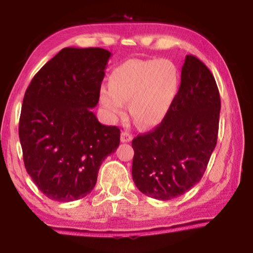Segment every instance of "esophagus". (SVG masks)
Segmentation results:
<instances>
[{
  "label": "esophagus",
  "instance_id": "esophagus-1",
  "mask_svg": "<svg viewBox=\"0 0 253 253\" xmlns=\"http://www.w3.org/2000/svg\"><path fill=\"white\" fill-rule=\"evenodd\" d=\"M121 139H122L123 143H129L132 140V135L129 134L128 131H123L122 136H121Z\"/></svg>",
  "mask_w": 253,
  "mask_h": 253
}]
</instances>
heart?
<instances>
[{
	"label": "heart",
	"instance_id": "1",
	"mask_svg": "<svg viewBox=\"0 0 253 253\" xmlns=\"http://www.w3.org/2000/svg\"><path fill=\"white\" fill-rule=\"evenodd\" d=\"M179 91V72L169 59H130L111 71L99 100L113 121L128 110L142 127H155L169 114Z\"/></svg>",
	"mask_w": 253,
	"mask_h": 253
}]
</instances>
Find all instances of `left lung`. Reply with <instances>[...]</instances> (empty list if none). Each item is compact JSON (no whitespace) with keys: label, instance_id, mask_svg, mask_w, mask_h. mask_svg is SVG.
Here are the masks:
<instances>
[{"label":"left lung","instance_id":"1","mask_svg":"<svg viewBox=\"0 0 253 253\" xmlns=\"http://www.w3.org/2000/svg\"><path fill=\"white\" fill-rule=\"evenodd\" d=\"M220 109L211 71L194 55H186L168 117L153 131L132 139V181L143 194L169 201L201 181L216 146Z\"/></svg>","mask_w":253,"mask_h":253}]
</instances>
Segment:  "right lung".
I'll use <instances>...</instances> for the list:
<instances>
[{"instance_id": "add662e5", "label": "right lung", "mask_w": 253, "mask_h": 253, "mask_svg": "<svg viewBox=\"0 0 253 253\" xmlns=\"http://www.w3.org/2000/svg\"><path fill=\"white\" fill-rule=\"evenodd\" d=\"M111 53L101 48H65L33 77L21 109L19 136L28 174L58 202L93 190L121 130L98 122L92 108Z\"/></svg>"}]
</instances>
